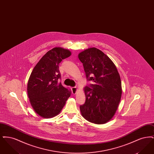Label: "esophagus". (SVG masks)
Returning <instances> with one entry per match:
<instances>
[{
  "mask_svg": "<svg viewBox=\"0 0 154 154\" xmlns=\"http://www.w3.org/2000/svg\"><path fill=\"white\" fill-rule=\"evenodd\" d=\"M72 93L73 94H75L76 92H77V87H72Z\"/></svg>",
  "mask_w": 154,
  "mask_h": 154,
  "instance_id": "1",
  "label": "esophagus"
}]
</instances>
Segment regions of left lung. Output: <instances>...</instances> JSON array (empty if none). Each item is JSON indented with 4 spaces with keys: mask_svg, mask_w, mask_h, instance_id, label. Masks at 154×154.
I'll return each instance as SVG.
<instances>
[{
    "mask_svg": "<svg viewBox=\"0 0 154 154\" xmlns=\"http://www.w3.org/2000/svg\"><path fill=\"white\" fill-rule=\"evenodd\" d=\"M87 80L94 84L84 88L86 100L80 106L82 117L96 124H104L114 115L122 94L121 81L116 65L106 54L96 48L81 52Z\"/></svg>",
    "mask_w": 154,
    "mask_h": 154,
    "instance_id": "1",
    "label": "left lung"
}]
</instances>
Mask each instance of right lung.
I'll list each match as a JSON object with an SVG mask.
<instances>
[{
	"instance_id": "1",
	"label": "right lung",
	"mask_w": 154,
	"mask_h": 154,
	"mask_svg": "<svg viewBox=\"0 0 154 154\" xmlns=\"http://www.w3.org/2000/svg\"><path fill=\"white\" fill-rule=\"evenodd\" d=\"M71 55L70 51L55 47L47 52L34 67L28 83L30 102L37 114L53 117L60 112L72 92L59 80V63Z\"/></svg>"
}]
</instances>
